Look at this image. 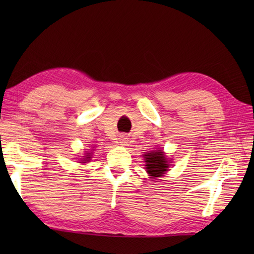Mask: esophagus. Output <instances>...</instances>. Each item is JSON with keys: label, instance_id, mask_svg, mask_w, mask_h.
Wrapping results in <instances>:
<instances>
[{"label": "esophagus", "instance_id": "esophagus-1", "mask_svg": "<svg viewBox=\"0 0 254 254\" xmlns=\"http://www.w3.org/2000/svg\"><path fill=\"white\" fill-rule=\"evenodd\" d=\"M120 145H127V138L126 137H122L120 139Z\"/></svg>", "mask_w": 254, "mask_h": 254}]
</instances>
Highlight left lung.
<instances>
[{
	"instance_id": "1",
	"label": "left lung",
	"mask_w": 254,
	"mask_h": 254,
	"mask_svg": "<svg viewBox=\"0 0 254 254\" xmlns=\"http://www.w3.org/2000/svg\"><path fill=\"white\" fill-rule=\"evenodd\" d=\"M145 160V169H146L147 174L150 179H157L164 176L169 168V163L167 159V156L163 150L159 148L157 150H153V152L145 153L143 155Z\"/></svg>"
}]
</instances>
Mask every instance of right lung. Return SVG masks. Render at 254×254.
<instances>
[{
    "label": "right lung",
    "mask_w": 254,
    "mask_h": 254,
    "mask_svg": "<svg viewBox=\"0 0 254 254\" xmlns=\"http://www.w3.org/2000/svg\"><path fill=\"white\" fill-rule=\"evenodd\" d=\"M91 158V153H86V155L84 156V158L80 160V163L82 164H86V163H89Z\"/></svg>",
    "instance_id": "add662e5"
}]
</instances>
